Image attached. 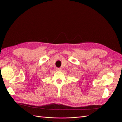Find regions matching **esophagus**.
I'll use <instances>...</instances> for the list:
<instances>
[{
  "label": "esophagus",
  "instance_id": "obj_1",
  "mask_svg": "<svg viewBox=\"0 0 122 122\" xmlns=\"http://www.w3.org/2000/svg\"><path fill=\"white\" fill-rule=\"evenodd\" d=\"M56 70L57 71H61V68H56Z\"/></svg>",
  "mask_w": 122,
  "mask_h": 122
}]
</instances>
